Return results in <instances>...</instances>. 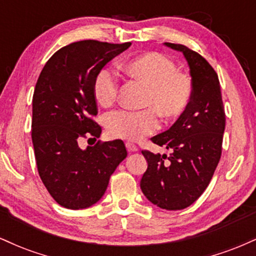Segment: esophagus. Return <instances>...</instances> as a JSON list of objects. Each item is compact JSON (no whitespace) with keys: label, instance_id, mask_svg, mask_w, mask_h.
Returning a JSON list of instances; mask_svg holds the SVG:
<instances>
[{"label":"esophagus","instance_id":"1","mask_svg":"<svg viewBox=\"0 0 256 256\" xmlns=\"http://www.w3.org/2000/svg\"><path fill=\"white\" fill-rule=\"evenodd\" d=\"M125 146H126V149H128V152H137V150H138L137 146H134V143L126 142V143H125Z\"/></svg>","mask_w":256,"mask_h":256}]
</instances>
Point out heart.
<instances>
[{
  "label": "heart",
  "instance_id": "obj_1",
  "mask_svg": "<svg viewBox=\"0 0 256 256\" xmlns=\"http://www.w3.org/2000/svg\"><path fill=\"white\" fill-rule=\"evenodd\" d=\"M122 70L146 86L143 98L146 110H116L106 114L104 126L114 138L140 140L160 126L158 114L167 120L180 116L192 100V79L161 52L140 55L122 64ZM94 96L101 106H110L116 100L119 82L116 72L102 68L94 80Z\"/></svg>",
  "mask_w": 256,
  "mask_h": 256
}]
</instances>
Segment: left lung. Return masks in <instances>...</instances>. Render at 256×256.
I'll use <instances>...</instances> for the list:
<instances>
[{
  "label": "left lung",
  "instance_id": "obj_1",
  "mask_svg": "<svg viewBox=\"0 0 256 256\" xmlns=\"http://www.w3.org/2000/svg\"><path fill=\"white\" fill-rule=\"evenodd\" d=\"M182 52L190 67L194 94L188 110L152 142L171 150H142L148 168L140 189L152 204L167 210L189 207L204 194L222 156L225 110L216 72L198 52L183 44L165 43Z\"/></svg>",
  "mask_w": 256,
  "mask_h": 256
}]
</instances>
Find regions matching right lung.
Segmentation results:
<instances>
[{"instance_id": "right-lung-1", "label": "right lung", "mask_w": 256, "mask_h": 256, "mask_svg": "<svg viewBox=\"0 0 256 256\" xmlns=\"http://www.w3.org/2000/svg\"><path fill=\"white\" fill-rule=\"evenodd\" d=\"M130 42L79 40L64 46L44 64L32 98V143L40 177L52 198L68 210H83L104 196L110 176L128 156L122 140L85 150L82 138L95 140L96 74Z\"/></svg>"}]
</instances>
